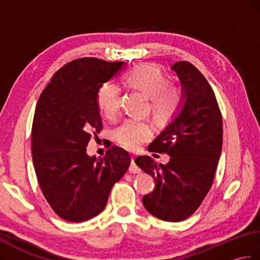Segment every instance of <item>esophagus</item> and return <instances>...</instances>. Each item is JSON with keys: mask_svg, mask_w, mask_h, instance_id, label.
<instances>
[{"mask_svg": "<svg viewBox=\"0 0 260 260\" xmlns=\"http://www.w3.org/2000/svg\"><path fill=\"white\" fill-rule=\"evenodd\" d=\"M129 172L131 173H134V174H139V173L142 172L141 169L135 164V158L134 157L132 158V163H131V167H129Z\"/></svg>", "mask_w": 260, "mask_h": 260, "instance_id": "34e87169", "label": "esophagus"}]
</instances>
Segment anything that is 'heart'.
<instances>
[{"mask_svg":"<svg viewBox=\"0 0 260 260\" xmlns=\"http://www.w3.org/2000/svg\"><path fill=\"white\" fill-rule=\"evenodd\" d=\"M123 84L131 89L148 96V108L158 124H167L178 115L183 106V95L178 86L169 84V78L156 64L136 66L124 76ZM120 87L106 81L99 88L96 104L107 120H115L120 112ZM153 136L152 125L146 119H127L115 132V141L128 151H137Z\"/></svg>","mask_w":260,"mask_h":260,"instance_id":"obj_1","label":"heart"}]
</instances>
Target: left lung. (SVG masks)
I'll return each mask as SVG.
<instances>
[{
    "instance_id": "left-lung-1",
    "label": "left lung",
    "mask_w": 260,
    "mask_h": 260,
    "mask_svg": "<svg viewBox=\"0 0 260 260\" xmlns=\"http://www.w3.org/2000/svg\"><path fill=\"white\" fill-rule=\"evenodd\" d=\"M185 103L181 113L154 140L148 152L168 154V164L136 157L137 167L155 181L143 204L154 217L169 222L189 218L201 206L214 180L222 148V116L211 86L194 66L179 61Z\"/></svg>"
}]
</instances>
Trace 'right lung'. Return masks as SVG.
Instances as JSON below:
<instances>
[{"instance_id":"1","label":"right lung","mask_w":260,"mask_h":260,"mask_svg":"<svg viewBox=\"0 0 260 260\" xmlns=\"http://www.w3.org/2000/svg\"><path fill=\"white\" fill-rule=\"evenodd\" d=\"M123 61L80 58L60 68L37 103L32 123V159L38 183L60 218L82 222L106 206L110 190L129 168L131 157L113 145L97 159L86 147L103 124L96 104L104 82Z\"/></svg>"}]
</instances>
